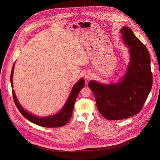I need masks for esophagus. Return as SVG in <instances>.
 <instances>
[{
	"label": "esophagus",
	"mask_w": 160,
	"mask_h": 160,
	"mask_svg": "<svg viewBox=\"0 0 160 160\" xmlns=\"http://www.w3.org/2000/svg\"><path fill=\"white\" fill-rule=\"evenodd\" d=\"M92 77V74L91 71H86L84 74V78L86 80H89L90 79H91Z\"/></svg>",
	"instance_id": "1"
}]
</instances>
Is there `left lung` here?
<instances>
[{
    "label": "left lung",
    "mask_w": 160,
    "mask_h": 160,
    "mask_svg": "<svg viewBox=\"0 0 160 160\" xmlns=\"http://www.w3.org/2000/svg\"><path fill=\"white\" fill-rule=\"evenodd\" d=\"M120 32L129 54V62L123 75L117 82L105 84L91 80L88 84L99 112L111 120L125 119L139 113L152 84L148 49L129 27L123 26Z\"/></svg>",
    "instance_id": "8db88e82"
}]
</instances>
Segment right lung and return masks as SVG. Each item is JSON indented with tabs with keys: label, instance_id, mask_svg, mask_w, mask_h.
I'll list each match as a JSON object with an SVG mask.
<instances>
[{
	"label": "right lung",
	"instance_id": "obj_1",
	"mask_svg": "<svg viewBox=\"0 0 160 160\" xmlns=\"http://www.w3.org/2000/svg\"><path fill=\"white\" fill-rule=\"evenodd\" d=\"M14 66L15 62L13 65L11 74V87L12 88V96L14 103L20 113L22 115V116L29 122L44 127H59L67 124L72 117L74 103L78 95L80 92L81 89L83 87H84V79L82 78L74 84L71 89V91L70 92L67 101L66 102L65 104L63 105V106L60 110L59 112L54 113L53 115H50L48 116L38 117L35 114H32L31 113L26 110L21 105V104L18 100L14 90L13 89L12 82Z\"/></svg>",
	"mask_w": 160,
	"mask_h": 160
}]
</instances>
